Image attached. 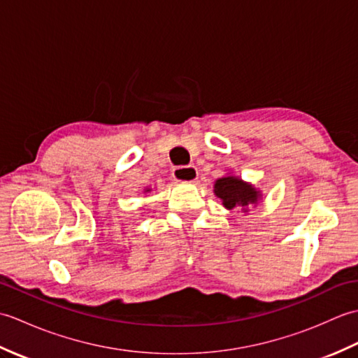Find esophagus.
I'll return each mask as SVG.
<instances>
[{"mask_svg":"<svg viewBox=\"0 0 358 358\" xmlns=\"http://www.w3.org/2000/svg\"><path fill=\"white\" fill-rule=\"evenodd\" d=\"M172 177L178 183H194L199 178V171L195 166H178L173 167Z\"/></svg>","mask_w":358,"mask_h":358,"instance_id":"34e87169","label":"esophagus"}]
</instances>
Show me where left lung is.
Here are the masks:
<instances>
[{
  "mask_svg": "<svg viewBox=\"0 0 358 358\" xmlns=\"http://www.w3.org/2000/svg\"><path fill=\"white\" fill-rule=\"evenodd\" d=\"M214 194L217 199L222 200L226 209L232 210L240 208L245 214L249 212V206H257L263 196L260 189L231 172L215 181Z\"/></svg>",
  "mask_w": 358,
  "mask_h": 358,
  "instance_id": "left-lung-1",
  "label": "left lung"
}]
</instances>
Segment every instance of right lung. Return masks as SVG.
<instances>
[{"label": "right lung", "mask_w": 358, "mask_h": 358, "mask_svg": "<svg viewBox=\"0 0 358 358\" xmlns=\"http://www.w3.org/2000/svg\"><path fill=\"white\" fill-rule=\"evenodd\" d=\"M150 191H152L150 187H146V189H144V192H150Z\"/></svg>", "instance_id": "right-lung-1"}]
</instances>
